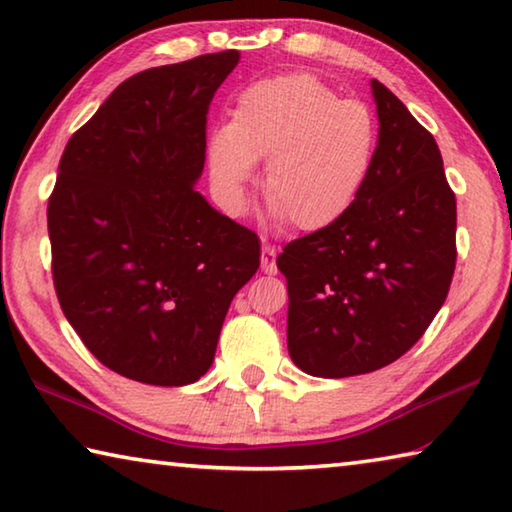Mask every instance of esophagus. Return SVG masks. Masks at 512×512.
Wrapping results in <instances>:
<instances>
[{
	"instance_id": "obj_1",
	"label": "esophagus",
	"mask_w": 512,
	"mask_h": 512,
	"mask_svg": "<svg viewBox=\"0 0 512 512\" xmlns=\"http://www.w3.org/2000/svg\"><path fill=\"white\" fill-rule=\"evenodd\" d=\"M275 257H277L275 246L264 244V246H262V271H264V273H268V275H275V273H277Z\"/></svg>"
}]
</instances>
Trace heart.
Returning a JSON list of instances; mask_svg holds the SVG:
<instances>
[{
  "label": "heart",
  "mask_w": 512,
  "mask_h": 512,
  "mask_svg": "<svg viewBox=\"0 0 512 512\" xmlns=\"http://www.w3.org/2000/svg\"><path fill=\"white\" fill-rule=\"evenodd\" d=\"M377 151L379 121L368 103L341 99L311 74H287L239 94L228 126L207 140V167L225 210L241 214L255 162L268 160L264 192L275 219L318 232L359 201Z\"/></svg>",
  "instance_id": "obj_1"
}]
</instances>
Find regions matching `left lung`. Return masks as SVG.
<instances>
[{
    "instance_id": "obj_1",
    "label": "left lung",
    "mask_w": 512,
    "mask_h": 512,
    "mask_svg": "<svg viewBox=\"0 0 512 512\" xmlns=\"http://www.w3.org/2000/svg\"><path fill=\"white\" fill-rule=\"evenodd\" d=\"M379 151L339 223L277 255L287 277V343L307 375L341 379L409 352L443 307L456 266V196L433 135L372 79Z\"/></svg>"
}]
</instances>
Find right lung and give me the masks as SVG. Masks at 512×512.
<instances>
[{
	"label": "right lung",
	"instance_id": "1",
	"mask_svg": "<svg viewBox=\"0 0 512 512\" xmlns=\"http://www.w3.org/2000/svg\"><path fill=\"white\" fill-rule=\"evenodd\" d=\"M237 63L230 49L131 76L58 164L47 207L58 302L103 366L142 384L201 379L259 268L255 232L194 189L207 110Z\"/></svg>",
	"mask_w": 512,
	"mask_h": 512
}]
</instances>
